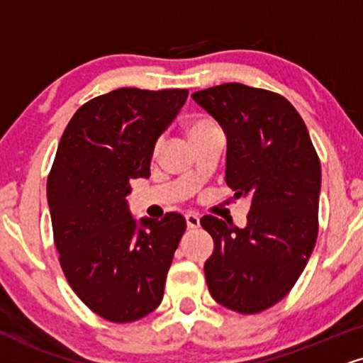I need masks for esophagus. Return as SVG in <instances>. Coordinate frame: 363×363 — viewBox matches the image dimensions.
<instances>
[{
    "instance_id": "esophagus-1",
    "label": "esophagus",
    "mask_w": 363,
    "mask_h": 363,
    "mask_svg": "<svg viewBox=\"0 0 363 363\" xmlns=\"http://www.w3.org/2000/svg\"><path fill=\"white\" fill-rule=\"evenodd\" d=\"M185 218H186V225H189V229H196V227L200 225V217L194 212L186 213Z\"/></svg>"
}]
</instances>
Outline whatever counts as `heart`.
Listing matches in <instances>:
<instances>
[{
    "label": "heart",
    "mask_w": 363,
    "mask_h": 363,
    "mask_svg": "<svg viewBox=\"0 0 363 363\" xmlns=\"http://www.w3.org/2000/svg\"><path fill=\"white\" fill-rule=\"evenodd\" d=\"M213 129H218L217 124L208 118H195V119H191L190 124H189L190 138H195V136H199V134L213 131ZM161 146H163V140L160 138V140H156V143H155V147H153L155 155L160 153Z\"/></svg>",
    "instance_id": "b5f03b06"
}]
</instances>
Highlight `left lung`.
I'll return each mask as SVG.
<instances>
[{
    "instance_id": "obj_1",
    "label": "left lung",
    "mask_w": 363,
    "mask_h": 363,
    "mask_svg": "<svg viewBox=\"0 0 363 363\" xmlns=\"http://www.w3.org/2000/svg\"><path fill=\"white\" fill-rule=\"evenodd\" d=\"M191 99L225 133L234 199H250L244 229L213 216L200 220L216 244L205 279L218 305L256 315L289 293L315 249L320 158L305 121L279 94L229 82Z\"/></svg>"
}]
</instances>
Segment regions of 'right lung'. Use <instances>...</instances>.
Segmentation results:
<instances>
[{"instance_id": "right-lung-1", "label": "right lung", "mask_w": 363, "mask_h": 363, "mask_svg": "<svg viewBox=\"0 0 363 363\" xmlns=\"http://www.w3.org/2000/svg\"><path fill=\"white\" fill-rule=\"evenodd\" d=\"M186 89L123 87L94 97L67 124L47 180L53 242L74 293L96 315L129 323L163 299L185 217L129 212V180L150 177L155 143Z\"/></svg>"}]
</instances>
